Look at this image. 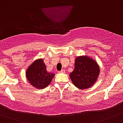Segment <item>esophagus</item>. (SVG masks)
<instances>
[{"mask_svg":"<svg viewBox=\"0 0 123 123\" xmlns=\"http://www.w3.org/2000/svg\"><path fill=\"white\" fill-rule=\"evenodd\" d=\"M64 72H65V71H64V69H61V71H59V73H64Z\"/></svg>","mask_w":123,"mask_h":123,"instance_id":"1","label":"esophagus"}]
</instances>
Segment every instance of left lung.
Here are the masks:
<instances>
[{
    "instance_id": "left-lung-1",
    "label": "left lung",
    "mask_w": 123,
    "mask_h": 123,
    "mask_svg": "<svg viewBox=\"0 0 123 123\" xmlns=\"http://www.w3.org/2000/svg\"><path fill=\"white\" fill-rule=\"evenodd\" d=\"M99 74V66L95 60L89 56H79L75 59V68L69 77L74 86L86 89L93 86Z\"/></svg>"
}]
</instances>
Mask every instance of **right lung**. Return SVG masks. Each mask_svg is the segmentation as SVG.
Wrapping results in <instances>:
<instances>
[{
    "label": "right lung",
    "mask_w": 123,
    "mask_h": 123,
    "mask_svg": "<svg viewBox=\"0 0 123 123\" xmlns=\"http://www.w3.org/2000/svg\"><path fill=\"white\" fill-rule=\"evenodd\" d=\"M54 76L55 74L46 71V66L42 59L34 61L26 71V78L30 84L39 89L46 87Z\"/></svg>",
    "instance_id": "right-lung-1"
}]
</instances>
